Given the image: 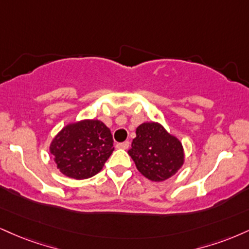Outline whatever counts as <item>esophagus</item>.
I'll use <instances>...</instances> for the list:
<instances>
[{
	"label": "esophagus",
	"mask_w": 249,
	"mask_h": 249,
	"mask_svg": "<svg viewBox=\"0 0 249 249\" xmlns=\"http://www.w3.org/2000/svg\"><path fill=\"white\" fill-rule=\"evenodd\" d=\"M117 147L122 148V149H127L130 147V142H118L117 143Z\"/></svg>",
	"instance_id": "34e87169"
}]
</instances>
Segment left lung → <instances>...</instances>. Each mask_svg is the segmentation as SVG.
<instances>
[{
  "label": "left lung",
  "instance_id": "8db88e82",
  "mask_svg": "<svg viewBox=\"0 0 249 249\" xmlns=\"http://www.w3.org/2000/svg\"><path fill=\"white\" fill-rule=\"evenodd\" d=\"M136 133L128 154L145 178L161 182L181 168L184 161L182 143L160 124L143 123Z\"/></svg>",
  "mask_w": 249,
  "mask_h": 249
}]
</instances>
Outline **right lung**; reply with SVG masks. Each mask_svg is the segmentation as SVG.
I'll use <instances>...</instances> for the list:
<instances>
[{
	"label": "right lung",
	"instance_id": "obj_1",
	"mask_svg": "<svg viewBox=\"0 0 249 249\" xmlns=\"http://www.w3.org/2000/svg\"><path fill=\"white\" fill-rule=\"evenodd\" d=\"M56 167L71 178L94 176L113 152L112 134L100 121H82L61 130L51 143Z\"/></svg>",
	"mask_w": 249,
	"mask_h": 249
}]
</instances>
